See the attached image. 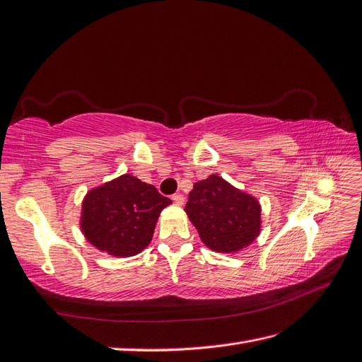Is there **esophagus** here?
Here are the masks:
<instances>
[{"mask_svg": "<svg viewBox=\"0 0 362 362\" xmlns=\"http://www.w3.org/2000/svg\"><path fill=\"white\" fill-rule=\"evenodd\" d=\"M173 202H174L175 205L182 206V205H183V202H185V197H183L182 194H174V196H173Z\"/></svg>", "mask_w": 362, "mask_h": 362, "instance_id": "obj_1", "label": "esophagus"}]
</instances>
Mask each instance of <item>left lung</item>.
Here are the masks:
<instances>
[{
	"instance_id": "obj_1",
	"label": "left lung",
	"mask_w": 362,
	"mask_h": 362,
	"mask_svg": "<svg viewBox=\"0 0 362 362\" xmlns=\"http://www.w3.org/2000/svg\"><path fill=\"white\" fill-rule=\"evenodd\" d=\"M185 213L202 242L216 253L236 255L262 231L259 200L216 174L192 185Z\"/></svg>"
}]
</instances>
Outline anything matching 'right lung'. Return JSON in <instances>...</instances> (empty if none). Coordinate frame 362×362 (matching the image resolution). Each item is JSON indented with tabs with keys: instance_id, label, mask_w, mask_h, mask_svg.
Here are the masks:
<instances>
[{
	"instance_id": "1",
	"label": "right lung",
	"mask_w": 362,
	"mask_h": 362,
	"mask_svg": "<svg viewBox=\"0 0 362 362\" xmlns=\"http://www.w3.org/2000/svg\"><path fill=\"white\" fill-rule=\"evenodd\" d=\"M171 204L153 185L122 174L86 192L80 230L92 247L109 256H136L153 240L158 216Z\"/></svg>"
}]
</instances>
